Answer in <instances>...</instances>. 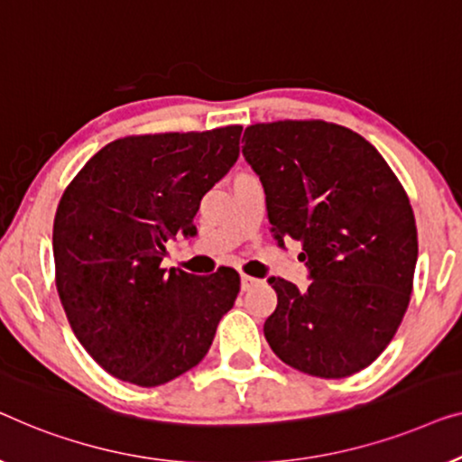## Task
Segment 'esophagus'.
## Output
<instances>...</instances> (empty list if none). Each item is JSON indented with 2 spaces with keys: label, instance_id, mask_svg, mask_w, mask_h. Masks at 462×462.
I'll return each instance as SVG.
<instances>
[{
  "label": "esophagus",
  "instance_id": "esophagus-1",
  "mask_svg": "<svg viewBox=\"0 0 462 462\" xmlns=\"http://www.w3.org/2000/svg\"><path fill=\"white\" fill-rule=\"evenodd\" d=\"M257 284H259L257 278L246 276V274L240 276V289H243V291H251L253 287H257Z\"/></svg>",
  "mask_w": 462,
  "mask_h": 462
}]
</instances>
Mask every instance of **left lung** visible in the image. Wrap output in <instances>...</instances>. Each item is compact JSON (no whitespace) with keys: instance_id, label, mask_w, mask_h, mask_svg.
Segmentation results:
<instances>
[{"instance_id":"left-lung-1","label":"left lung","mask_w":462,"mask_h":462,"mask_svg":"<svg viewBox=\"0 0 462 462\" xmlns=\"http://www.w3.org/2000/svg\"><path fill=\"white\" fill-rule=\"evenodd\" d=\"M243 157L259 175L272 236L301 243L310 284L268 278L278 305L263 324L272 352L322 379L379 358L412 293L417 226L379 151L327 121L257 123Z\"/></svg>"}]
</instances>
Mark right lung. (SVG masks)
I'll use <instances>...</instances> for the list:
<instances>
[{
	"label": "right lung",
	"mask_w": 462,
	"mask_h": 462,
	"mask_svg": "<svg viewBox=\"0 0 462 462\" xmlns=\"http://www.w3.org/2000/svg\"><path fill=\"white\" fill-rule=\"evenodd\" d=\"M243 127L129 135L88 161L54 219L56 287L86 352L116 379L157 387L209 352L238 272L163 270L165 243L192 236L200 199L238 159Z\"/></svg>",
	"instance_id": "add662e5"
}]
</instances>
